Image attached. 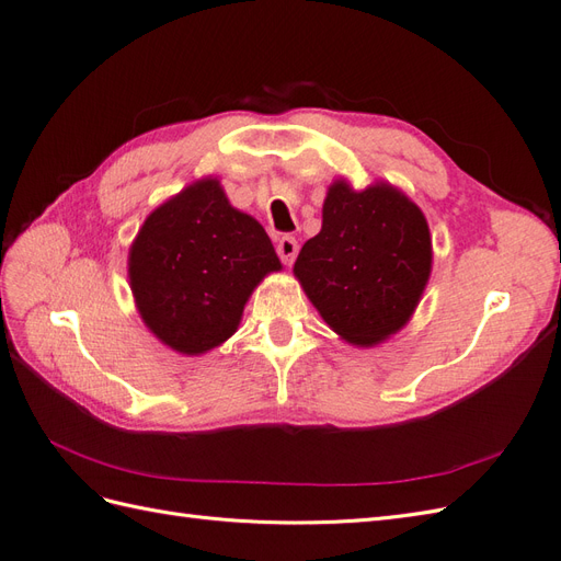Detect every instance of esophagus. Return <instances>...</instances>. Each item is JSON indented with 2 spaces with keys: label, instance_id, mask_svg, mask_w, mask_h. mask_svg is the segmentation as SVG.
I'll return each mask as SVG.
<instances>
[{
  "label": "esophagus",
  "instance_id": "1",
  "mask_svg": "<svg viewBox=\"0 0 561 561\" xmlns=\"http://www.w3.org/2000/svg\"><path fill=\"white\" fill-rule=\"evenodd\" d=\"M276 250H278L280 262L290 266L295 262V257H297V252H299V243H297L295 236H283V239L278 241V245H276Z\"/></svg>",
  "mask_w": 561,
  "mask_h": 561
}]
</instances>
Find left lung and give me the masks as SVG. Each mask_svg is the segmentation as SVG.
I'll list each match as a JSON object with an SVG mask.
<instances>
[{"label": "left lung", "instance_id": "obj_1", "mask_svg": "<svg viewBox=\"0 0 561 561\" xmlns=\"http://www.w3.org/2000/svg\"><path fill=\"white\" fill-rule=\"evenodd\" d=\"M431 260L426 217L410 198L388 184L353 192L334 182L322 229L304 243L295 276L336 334L371 346L410 320Z\"/></svg>", "mask_w": 561, "mask_h": 561}]
</instances>
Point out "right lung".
Segmentation results:
<instances>
[{"label":"right lung","instance_id":"obj_1","mask_svg":"<svg viewBox=\"0 0 561 561\" xmlns=\"http://www.w3.org/2000/svg\"><path fill=\"white\" fill-rule=\"evenodd\" d=\"M278 268L262 225L231 208L217 180L186 186L151 213L128 257L147 328L186 355L227 342L254 285Z\"/></svg>","mask_w":561,"mask_h":561}]
</instances>
